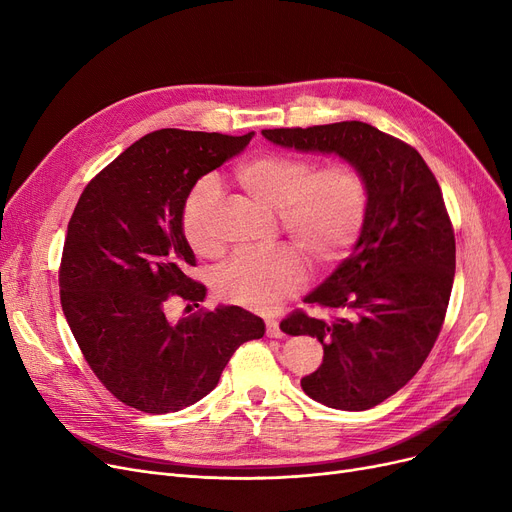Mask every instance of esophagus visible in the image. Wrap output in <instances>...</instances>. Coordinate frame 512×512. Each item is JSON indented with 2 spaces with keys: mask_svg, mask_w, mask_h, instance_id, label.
Here are the masks:
<instances>
[{
  "mask_svg": "<svg viewBox=\"0 0 512 512\" xmlns=\"http://www.w3.org/2000/svg\"><path fill=\"white\" fill-rule=\"evenodd\" d=\"M265 332H267V336L270 338H282L284 336V332H282V328H280V324L276 319H267L265 321Z\"/></svg>",
  "mask_w": 512,
  "mask_h": 512,
  "instance_id": "34e87169",
  "label": "esophagus"
}]
</instances>
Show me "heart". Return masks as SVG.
Segmentation results:
<instances>
[{
	"mask_svg": "<svg viewBox=\"0 0 512 512\" xmlns=\"http://www.w3.org/2000/svg\"><path fill=\"white\" fill-rule=\"evenodd\" d=\"M236 182L251 199L280 215L282 230L315 265H330L351 249L367 213V180L351 161L317 168L307 155L267 151L236 168ZM220 184L201 178L182 205V234L199 255H215V211ZM307 278L301 255L280 247L267 255H240L218 276L222 299L255 311H274Z\"/></svg>",
	"mask_w": 512,
	"mask_h": 512,
	"instance_id": "b5f03b06",
	"label": "heart"
}]
</instances>
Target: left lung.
<instances>
[{"mask_svg": "<svg viewBox=\"0 0 512 512\" xmlns=\"http://www.w3.org/2000/svg\"><path fill=\"white\" fill-rule=\"evenodd\" d=\"M261 134L280 147L334 153L367 180V213L351 257L305 297L336 315L299 309L280 328L324 346V361L301 380L305 394L330 409H371L421 369L444 324L456 247L440 184L417 149L365 122Z\"/></svg>", "mask_w": 512, "mask_h": 512, "instance_id": "8db88e82", "label": "left lung"}]
</instances>
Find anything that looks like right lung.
Wrapping results in <instances>:
<instances>
[{
    "instance_id": "right-lung-1",
    "label": "right lung",
    "mask_w": 512,
    "mask_h": 512,
    "mask_svg": "<svg viewBox=\"0 0 512 512\" xmlns=\"http://www.w3.org/2000/svg\"><path fill=\"white\" fill-rule=\"evenodd\" d=\"M255 132L161 128L145 134L80 195L64 242L60 301L85 361L126 407L151 415L195 405L220 382L236 348L265 334L242 307L166 317L168 301L199 303L186 276L195 255L182 205L197 180L249 145Z\"/></svg>"
}]
</instances>
